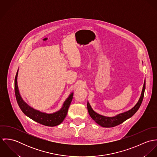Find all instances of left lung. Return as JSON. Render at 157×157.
Here are the masks:
<instances>
[{
    "instance_id": "obj_1",
    "label": "left lung",
    "mask_w": 157,
    "mask_h": 157,
    "mask_svg": "<svg viewBox=\"0 0 157 157\" xmlns=\"http://www.w3.org/2000/svg\"><path fill=\"white\" fill-rule=\"evenodd\" d=\"M146 88V80H144L143 87L141 91V94L140 95V97L136 103V104L134 106L131 108V109L126 111V112L120 113L115 116L113 117H106L100 114H98V113L95 112L91 106L90 105L89 101H88L87 103V108L88 111L89 112L90 117L100 126L104 127V128H112L116 126L117 125L120 124L121 123H123L124 121L128 120V118L132 117L136 112L138 110L139 108L141 106V104L143 101L144 94V90Z\"/></svg>"
}]
</instances>
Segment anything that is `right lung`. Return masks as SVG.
Here are the masks:
<instances>
[{
    "mask_svg": "<svg viewBox=\"0 0 157 157\" xmlns=\"http://www.w3.org/2000/svg\"><path fill=\"white\" fill-rule=\"evenodd\" d=\"M18 72L19 69L14 80V90L18 105L24 114L33 120L46 126H56L62 123L67 115L68 108L73 98L74 92H72L69 94L59 111L51 113L41 112L29 106L22 98L17 85Z\"/></svg>",
    "mask_w": 157,
    "mask_h": 157,
    "instance_id": "add662e5",
    "label": "right lung"
}]
</instances>
